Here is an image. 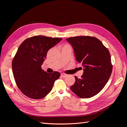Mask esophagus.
I'll return each instance as SVG.
<instances>
[{
	"label": "esophagus",
	"mask_w": 127,
	"mask_h": 127,
	"mask_svg": "<svg viewBox=\"0 0 127 127\" xmlns=\"http://www.w3.org/2000/svg\"><path fill=\"white\" fill-rule=\"evenodd\" d=\"M61 75L63 78H65V77H66L67 76V75L66 74H64V73H62V74H61Z\"/></svg>",
	"instance_id": "34e87169"
}]
</instances>
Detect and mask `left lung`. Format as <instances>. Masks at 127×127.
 <instances>
[{"label":"left lung","mask_w":127,"mask_h":127,"mask_svg":"<svg viewBox=\"0 0 127 127\" xmlns=\"http://www.w3.org/2000/svg\"><path fill=\"white\" fill-rule=\"evenodd\" d=\"M66 40L74 48L77 61L84 67L80 79L75 76L76 81L70 89L80 98L94 96L103 89L111 75L110 52L95 37L78 36Z\"/></svg>","instance_id":"obj_1"}]
</instances>
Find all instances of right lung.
Returning <instances> with one entry per match:
<instances>
[{
    "mask_svg": "<svg viewBox=\"0 0 127 127\" xmlns=\"http://www.w3.org/2000/svg\"><path fill=\"white\" fill-rule=\"evenodd\" d=\"M62 38L35 35L21 44L12 63L13 74L18 89L27 97L34 99L44 98L51 91L60 72L49 74L42 69L48 51Z\"/></svg>",
    "mask_w": 127,
    "mask_h": 127,
    "instance_id": "obj_1",
    "label": "right lung"
}]
</instances>
